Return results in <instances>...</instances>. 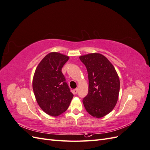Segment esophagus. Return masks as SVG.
<instances>
[{
    "instance_id": "obj_1",
    "label": "esophagus",
    "mask_w": 150,
    "mask_h": 150,
    "mask_svg": "<svg viewBox=\"0 0 150 150\" xmlns=\"http://www.w3.org/2000/svg\"><path fill=\"white\" fill-rule=\"evenodd\" d=\"M77 93H78V89H74L73 90V93L74 94H77Z\"/></svg>"
}]
</instances>
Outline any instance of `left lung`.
Here are the masks:
<instances>
[{"label":"left lung","mask_w":150,"mask_h":150,"mask_svg":"<svg viewBox=\"0 0 150 150\" xmlns=\"http://www.w3.org/2000/svg\"><path fill=\"white\" fill-rule=\"evenodd\" d=\"M79 59L87 68L89 79L88 94L83 99V104L89 115L100 118L116 106L120 88L119 76L103 54L91 53Z\"/></svg>","instance_id":"left-lung-1"}]
</instances>
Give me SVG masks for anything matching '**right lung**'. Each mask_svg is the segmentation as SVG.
Returning <instances> with one entry per match:
<instances>
[{
  "mask_svg": "<svg viewBox=\"0 0 150 150\" xmlns=\"http://www.w3.org/2000/svg\"><path fill=\"white\" fill-rule=\"evenodd\" d=\"M69 57L52 52L45 56L35 71L33 88L39 106L46 114L56 117L67 110L74 95L61 71Z\"/></svg>",
  "mask_w": 150,
  "mask_h": 150,
  "instance_id": "1",
  "label": "right lung"
}]
</instances>
